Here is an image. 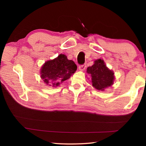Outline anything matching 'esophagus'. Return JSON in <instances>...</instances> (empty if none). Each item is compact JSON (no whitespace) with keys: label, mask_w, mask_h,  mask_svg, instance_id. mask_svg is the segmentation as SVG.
I'll return each instance as SVG.
<instances>
[{"label":"esophagus","mask_w":146,"mask_h":146,"mask_svg":"<svg viewBox=\"0 0 146 146\" xmlns=\"http://www.w3.org/2000/svg\"><path fill=\"white\" fill-rule=\"evenodd\" d=\"M86 67V64H83V65L79 66L78 69H79V70H80V71H84V70H85Z\"/></svg>","instance_id":"esophagus-1"}]
</instances>
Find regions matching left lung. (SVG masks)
Listing matches in <instances>:
<instances>
[{"label":"left lung","mask_w":146,"mask_h":146,"mask_svg":"<svg viewBox=\"0 0 146 146\" xmlns=\"http://www.w3.org/2000/svg\"><path fill=\"white\" fill-rule=\"evenodd\" d=\"M87 73L91 76L93 87L98 91H104L114 82L115 73L106 66L102 59L94 61L93 65L87 68Z\"/></svg>","instance_id":"1"}]
</instances>
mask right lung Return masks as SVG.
Here are the masks:
<instances>
[{
    "label": "right lung",
    "instance_id": "1",
    "mask_svg": "<svg viewBox=\"0 0 146 146\" xmlns=\"http://www.w3.org/2000/svg\"><path fill=\"white\" fill-rule=\"evenodd\" d=\"M77 69L73 60L67 56L60 54L57 57L46 61L40 69V77L45 84L56 87L71 77Z\"/></svg>",
    "mask_w": 146,
    "mask_h": 146
}]
</instances>
